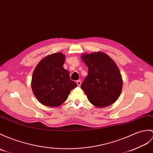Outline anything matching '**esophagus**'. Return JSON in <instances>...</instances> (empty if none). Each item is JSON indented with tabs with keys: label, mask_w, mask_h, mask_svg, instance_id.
I'll list each match as a JSON object with an SVG mask.
<instances>
[{
	"label": "esophagus",
	"mask_w": 153,
	"mask_h": 153,
	"mask_svg": "<svg viewBox=\"0 0 153 153\" xmlns=\"http://www.w3.org/2000/svg\"><path fill=\"white\" fill-rule=\"evenodd\" d=\"M76 83H77V86H78V87H80V85H81V81L77 80V81H76Z\"/></svg>",
	"instance_id": "1"
}]
</instances>
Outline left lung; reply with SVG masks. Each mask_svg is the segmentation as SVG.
Instances as JSON below:
<instances>
[{"instance_id": "left-lung-1", "label": "left lung", "mask_w": 153, "mask_h": 153, "mask_svg": "<svg viewBox=\"0 0 153 153\" xmlns=\"http://www.w3.org/2000/svg\"><path fill=\"white\" fill-rule=\"evenodd\" d=\"M81 59L88 67V76L81 88L88 100L98 108L113 104L123 88L121 74L115 62L103 52L83 54Z\"/></svg>"}]
</instances>
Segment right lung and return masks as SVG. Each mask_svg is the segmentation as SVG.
I'll return each mask as SVG.
<instances>
[{
    "mask_svg": "<svg viewBox=\"0 0 153 153\" xmlns=\"http://www.w3.org/2000/svg\"><path fill=\"white\" fill-rule=\"evenodd\" d=\"M65 55L59 52L45 56L35 68L31 87L42 104L57 107L68 98L77 83L70 80V73L63 68Z\"/></svg>",
    "mask_w": 153,
    "mask_h": 153,
    "instance_id": "obj_1",
    "label": "right lung"
}]
</instances>
